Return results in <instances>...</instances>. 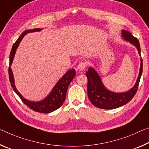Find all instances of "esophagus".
Instances as JSON below:
<instances>
[{"mask_svg": "<svg viewBox=\"0 0 149 149\" xmlns=\"http://www.w3.org/2000/svg\"><path fill=\"white\" fill-rule=\"evenodd\" d=\"M86 66H87V63L86 62H81L79 63L78 66H77V68H78V70L79 71H84L86 70Z\"/></svg>", "mask_w": 149, "mask_h": 149, "instance_id": "obj_1", "label": "esophagus"}]
</instances>
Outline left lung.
I'll use <instances>...</instances> for the list:
<instances>
[{"label": "left lung", "mask_w": 149, "mask_h": 149, "mask_svg": "<svg viewBox=\"0 0 149 149\" xmlns=\"http://www.w3.org/2000/svg\"><path fill=\"white\" fill-rule=\"evenodd\" d=\"M121 36L125 40L129 42L136 46L141 56V47L138 39L127 30H122ZM142 72L143 60L141 59L139 74L133 87L124 93H115L106 88L100 75L93 68H89L86 75L87 77V95L89 101L96 107L103 109H113L127 104L136 93Z\"/></svg>", "instance_id": "left-lung-1"}]
</instances>
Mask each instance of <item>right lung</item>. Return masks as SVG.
Masks as SVG:
<instances>
[{"label": "right lung", "mask_w": 149, "mask_h": 149, "mask_svg": "<svg viewBox=\"0 0 149 149\" xmlns=\"http://www.w3.org/2000/svg\"><path fill=\"white\" fill-rule=\"evenodd\" d=\"M41 30V28H35V29H32L30 30H25L21 34V36L18 38V39L16 41L15 43L13 44L10 54V65H9L8 68V75L9 80H10L12 87H13L14 91H15V93L17 94L24 104L26 105L28 107L34 111L43 113H49L58 109V108H60L63 105L66 97V93H67L68 86H69L71 81H72V79L74 78L75 74H76L75 70L71 69L68 70L63 75L62 78L57 82V84L54 87L52 90L51 91L49 95L46 98L40 101L33 102V101H30L24 98V97L16 89L15 84V80H14L13 71H12L10 68L12 63L13 62V59L15 57L16 49H17L18 45H19L24 36L28 33L39 32Z\"/></svg>", "instance_id": "right-lung-1"}]
</instances>
